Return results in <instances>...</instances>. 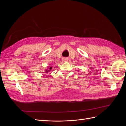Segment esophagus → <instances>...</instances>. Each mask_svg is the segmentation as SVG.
Wrapping results in <instances>:
<instances>
[{"mask_svg":"<svg viewBox=\"0 0 126 126\" xmlns=\"http://www.w3.org/2000/svg\"><path fill=\"white\" fill-rule=\"evenodd\" d=\"M63 61L64 62H67V61L68 60V59L67 58H63Z\"/></svg>","mask_w":126,"mask_h":126,"instance_id":"esophagus-1","label":"esophagus"}]
</instances>
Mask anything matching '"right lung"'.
<instances>
[{
	"mask_svg": "<svg viewBox=\"0 0 126 126\" xmlns=\"http://www.w3.org/2000/svg\"><path fill=\"white\" fill-rule=\"evenodd\" d=\"M51 69H52V67H50V68H49V70H46V72L47 73H48V72L49 71H50V70H51Z\"/></svg>",
	"mask_w": 126,
	"mask_h": 126,
	"instance_id": "obj_1",
	"label": "right lung"
}]
</instances>
